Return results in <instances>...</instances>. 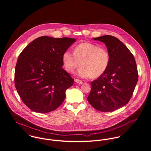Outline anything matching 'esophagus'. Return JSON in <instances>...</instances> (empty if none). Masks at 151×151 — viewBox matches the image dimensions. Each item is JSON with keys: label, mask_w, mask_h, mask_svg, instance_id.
Returning a JSON list of instances; mask_svg holds the SVG:
<instances>
[{"label": "esophagus", "mask_w": 151, "mask_h": 151, "mask_svg": "<svg viewBox=\"0 0 151 151\" xmlns=\"http://www.w3.org/2000/svg\"><path fill=\"white\" fill-rule=\"evenodd\" d=\"M75 81L77 83H78V84H83V82H82V81L79 80V79H76L75 80Z\"/></svg>", "instance_id": "obj_1"}]
</instances>
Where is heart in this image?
I'll use <instances>...</instances> for the list:
<instances>
[{"label":"heart","instance_id":"obj_1","mask_svg":"<svg viewBox=\"0 0 151 151\" xmlns=\"http://www.w3.org/2000/svg\"><path fill=\"white\" fill-rule=\"evenodd\" d=\"M65 69L73 73L80 65L77 75L83 78H97L107 70L110 63V54L104 47L89 42L80 43L75 46L73 52L66 51L62 55Z\"/></svg>","mask_w":151,"mask_h":151}]
</instances>
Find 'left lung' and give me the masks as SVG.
Segmentation results:
<instances>
[{
    "label": "left lung",
    "instance_id": "obj_1",
    "mask_svg": "<svg viewBox=\"0 0 151 151\" xmlns=\"http://www.w3.org/2000/svg\"><path fill=\"white\" fill-rule=\"evenodd\" d=\"M93 40L103 42L110 54V63L106 72L91 82L88 100L96 110L111 112L126 105L132 97L138 79L135 58L118 38L103 35Z\"/></svg>",
    "mask_w": 151,
    "mask_h": 151
}]
</instances>
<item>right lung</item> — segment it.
I'll return each instance as SVG.
<instances>
[{
    "label": "right lung",
    "mask_w": 151,
    "mask_h": 151,
    "mask_svg": "<svg viewBox=\"0 0 151 151\" xmlns=\"http://www.w3.org/2000/svg\"><path fill=\"white\" fill-rule=\"evenodd\" d=\"M75 41V38L42 36L20 53L14 83L23 102L32 111L49 113L64 101L65 91L74 80L62 68V55Z\"/></svg>",
    "instance_id": "obj_1"
}]
</instances>
